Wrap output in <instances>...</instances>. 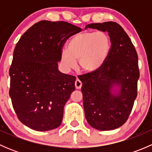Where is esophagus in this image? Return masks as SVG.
<instances>
[{
    "label": "esophagus",
    "mask_w": 152,
    "mask_h": 152,
    "mask_svg": "<svg viewBox=\"0 0 152 152\" xmlns=\"http://www.w3.org/2000/svg\"><path fill=\"white\" fill-rule=\"evenodd\" d=\"M82 86V83L79 79H76V82H75V87L76 89H80Z\"/></svg>",
    "instance_id": "1"
}]
</instances>
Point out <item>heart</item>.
I'll use <instances>...</instances> for the list:
<instances>
[{"label":"heart","mask_w":152,"mask_h":152,"mask_svg":"<svg viewBox=\"0 0 152 152\" xmlns=\"http://www.w3.org/2000/svg\"><path fill=\"white\" fill-rule=\"evenodd\" d=\"M111 49V39L104 31H87L73 36L67 44V49L61 53L62 62L67 67L76 66L83 71L92 73L103 67Z\"/></svg>","instance_id":"heart-1"}]
</instances>
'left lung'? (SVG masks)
<instances>
[{"instance_id": "1", "label": "left lung", "mask_w": 152, "mask_h": 152, "mask_svg": "<svg viewBox=\"0 0 152 152\" xmlns=\"http://www.w3.org/2000/svg\"><path fill=\"white\" fill-rule=\"evenodd\" d=\"M85 28L107 31L111 39L110 54L103 67L79 78L82 82L85 118L96 129L113 130L125 124L137 97L138 56L130 38L117 23H91Z\"/></svg>"}]
</instances>
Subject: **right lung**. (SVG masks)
Returning <instances> with one entry per match:
<instances>
[{
	"label": "right lung",
	"mask_w": 152,
	"mask_h": 152,
	"mask_svg": "<svg viewBox=\"0 0 152 152\" xmlns=\"http://www.w3.org/2000/svg\"><path fill=\"white\" fill-rule=\"evenodd\" d=\"M82 28L64 21L41 20L17 43L10 69V96L18 119L36 131L60 126L76 77L58 70L62 48Z\"/></svg>",
	"instance_id": "add662e5"
}]
</instances>
